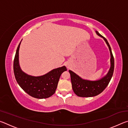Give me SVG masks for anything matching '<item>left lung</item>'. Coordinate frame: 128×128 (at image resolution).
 <instances>
[{
    "label": "left lung",
    "mask_w": 128,
    "mask_h": 128,
    "mask_svg": "<svg viewBox=\"0 0 128 128\" xmlns=\"http://www.w3.org/2000/svg\"><path fill=\"white\" fill-rule=\"evenodd\" d=\"M95 32L97 35L103 38L109 48L110 55H111V59H110L111 66L107 74L105 76L96 81H90V80L82 79L79 76L76 74L72 70H69V72L70 74L73 90L77 96L80 97H92L100 94L108 85L114 73V58L112 55L111 47L107 40L104 36L100 35L98 32L95 31Z\"/></svg>",
    "instance_id": "8db88e82"
}]
</instances>
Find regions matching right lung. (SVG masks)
Instances as JSON below:
<instances>
[{"mask_svg": "<svg viewBox=\"0 0 128 128\" xmlns=\"http://www.w3.org/2000/svg\"><path fill=\"white\" fill-rule=\"evenodd\" d=\"M21 41L17 47L14 62V74L17 83L24 91L34 98H47L55 92L62 73L67 69L65 66L54 69L40 76H32L21 70L19 65L18 52Z\"/></svg>", "mask_w": 128, "mask_h": 128, "instance_id": "add662e5", "label": "right lung"}]
</instances>
